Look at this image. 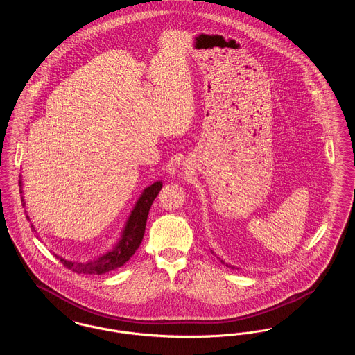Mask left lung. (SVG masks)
Returning a JSON list of instances; mask_svg holds the SVG:
<instances>
[{
  "label": "left lung",
  "mask_w": 355,
  "mask_h": 355,
  "mask_svg": "<svg viewBox=\"0 0 355 355\" xmlns=\"http://www.w3.org/2000/svg\"><path fill=\"white\" fill-rule=\"evenodd\" d=\"M211 253H214V252H212V250H211ZM218 259H219V257H218ZM219 260H220V259H219ZM220 263H223V264H226V263H225V261H223V260H220ZM226 267H229V268H233V270H234V268H236V267H233V266H230V264H226Z\"/></svg>",
  "instance_id": "8db88e82"
}]
</instances>
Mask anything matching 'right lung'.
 Listing matches in <instances>:
<instances>
[{
	"instance_id": "right-lung-1",
	"label": "right lung",
	"mask_w": 355,
	"mask_h": 355,
	"mask_svg": "<svg viewBox=\"0 0 355 355\" xmlns=\"http://www.w3.org/2000/svg\"><path fill=\"white\" fill-rule=\"evenodd\" d=\"M19 184H20V187H23L21 180L19 181ZM162 187H163L162 181H157L143 191V193L137 198V201L135 202V207L132 208V211L128 216V220L121 232L119 241L106 253L92 257L89 260H85V261H71V260H67L55 253H54V256L67 268L72 270L73 272L83 274V275H102V274L110 272L113 270H117L119 267H122L136 253L137 248L140 246V243L143 241L150 208H151L155 197L158 196ZM20 193H23V188L20 189ZM21 201H23V205H26L24 197H21ZM27 219L30 220L28 215H27ZM31 227L37 233L33 223H31Z\"/></svg>"
}]
</instances>
